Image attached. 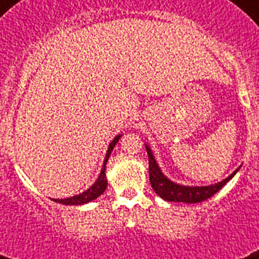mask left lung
<instances>
[{
	"label": "left lung",
	"mask_w": 259,
	"mask_h": 259,
	"mask_svg": "<svg viewBox=\"0 0 259 259\" xmlns=\"http://www.w3.org/2000/svg\"><path fill=\"white\" fill-rule=\"evenodd\" d=\"M146 152H148V157H149V179L152 188L154 192L157 193L158 196L162 197L166 201H181V203H200V201L207 200L208 197L213 196L223 185L230 181L235 176V173L239 170H234L229 177H226L225 180L215 183L211 185H201V187H193V185H183L177 184L175 181L164 175L158 166L156 158H154L152 149L149 148L148 144H145Z\"/></svg>",
	"instance_id": "obj_1"
}]
</instances>
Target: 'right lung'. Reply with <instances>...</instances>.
Returning a JSON list of instances; mask_svg holds the SVG:
<instances>
[{
	"label": "right lung",
	"instance_id": "add662e5",
	"mask_svg": "<svg viewBox=\"0 0 259 259\" xmlns=\"http://www.w3.org/2000/svg\"><path fill=\"white\" fill-rule=\"evenodd\" d=\"M122 136L121 134H118L114 137V140L109 144V148H107V152H106L105 156V161H103V166H102V170L99 173V176L95 180L91 187L89 189H86L84 192L79 193V195H75V196L67 197V199H54L55 201H58L60 204H66V205H80V204H86L89 201L95 200L97 197H99L102 193L105 192L106 187H107V180H106V164L109 161V157L111 152H113L114 146L117 145V142L119 141V138Z\"/></svg>",
	"mask_w": 259,
	"mask_h": 259
}]
</instances>
